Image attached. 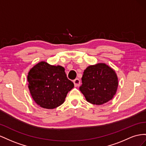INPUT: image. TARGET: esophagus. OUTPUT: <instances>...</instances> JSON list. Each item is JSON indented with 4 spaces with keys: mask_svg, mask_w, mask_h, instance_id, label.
<instances>
[{
    "mask_svg": "<svg viewBox=\"0 0 146 146\" xmlns=\"http://www.w3.org/2000/svg\"><path fill=\"white\" fill-rule=\"evenodd\" d=\"M73 83H74V86L78 87V86H79L80 85L81 82H80V80H79L78 78H76V79H75V80L73 81Z\"/></svg>",
    "mask_w": 146,
    "mask_h": 146,
    "instance_id": "1",
    "label": "esophagus"
}]
</instances>
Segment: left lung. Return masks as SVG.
<instances>
[{"label": "left lung", "mask_w": 146, "mask_h": 146, "mask_svg": "<svg viewBox=\"0 0 146 146\" xmlns=\"http://www.w3.org/2000/svg\"><path fill=\"white\" fill-rule=\"evenodd\" d=\"M80 90L91 104L102 105L113 98L118 87L115 70L105 63L90 65L84 71Z\"/></svg>", "instance_id": "left-lung-1"}]
</instances>
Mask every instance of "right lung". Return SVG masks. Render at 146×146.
<instances>
[{"label": "right lung", "mask_w": 146, "mask_h": 146, "mask_svg": "<svg viewBox=\"0 0 146 146\" xmlns=\"http://www.w3.org/2000/svg\"><path fill=\"white\" fill-rule=\"evenodd\" d=\"M28 87L35 102L46 109H54L65 102L68 92L74 87L66 77L65 68L41 61L29 72Z\"/></svg>", "instance_id": "add662e5"}]
</instances>
